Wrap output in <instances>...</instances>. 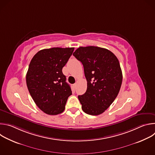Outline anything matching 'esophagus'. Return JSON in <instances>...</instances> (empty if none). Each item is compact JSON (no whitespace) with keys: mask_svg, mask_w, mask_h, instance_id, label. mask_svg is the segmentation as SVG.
Returning <instances> with one entry per match:
<instances>
[{"mask_svg":"<svg viewBox=\"0 0 155 155\" xmlns=\"http://www.w3.org/2000/svg\"><path fill=\"white\" fill-rule=\"evenodd\" d=\"M74 87L75 88V89H76V87H77V83H75V84H74Z\"/></svg>","mask_w":155,"mask_h":155,"instance_id":"esophagus-1","label":"esophagus"}]
</instances>
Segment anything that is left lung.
<instances>
[{
  "label": "left lung",
  "mask_w": 155,
  "mask_h": 155,
  "mask_svg": "<svg viewBox=\"0 0 155 155\" xmlns=\"http://www.w3.org/2000/svg\"><path fill=\"white\" fill-rule=\"evenodd\" d=\"M73 55L82 63L87 80L86 93L78 96L82 110L88 115H100L120 91L123 75L119 61L108 50L94 46L80 47Z\"/></svg>",
  "instance_id": "8db88e82"
}]
</instances>
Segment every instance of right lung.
<instances>
[{
  "instance_id": "right-lung-1",
  "label": "right lung",
  "mask_w": 155,
  "mask_h": 155,
  "mask_svg": "<svg viewBox=\"0 0 155 155\" xmlns=\"http://www.w3.org/2000/svg\"><path fill=\"white\" fill-rule=\"evenodd\" d=\"M74 48H51L37 52L26 74L29 93L37 107L48 115L61 114L72 94L70 85L62 69Z\"/></svg>"
}]
</instances>
